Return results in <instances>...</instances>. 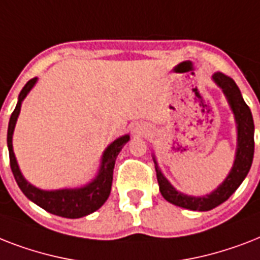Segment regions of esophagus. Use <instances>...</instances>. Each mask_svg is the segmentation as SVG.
Here are the masks:
<instances>
[{
    "label": "esophagus",
    "instance_id": "obj_1",
    "mask_svg": "<svg viewBox=\"0 0 260 260\" xmlns=\"http://www.w3.org/2000/svg\"><path fill=\"white\" fill-rule=\"evenodd\" d=\"M135 132H136V134H140V128H135Z\"/></svg>",
    "mask_w": 260,
    "mask_h": 260
}]
</instances>
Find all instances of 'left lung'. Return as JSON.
Masks as SVG:
<instances>
[{
	"instance_id": "8db88e82",
	"label": "left lung",
	"mask_w": 260,
	"mask_h": 260,
	"mask_svg": "<svg viewBox=\"0 0 260 260\" xmlns=\"http://www.w3.org/2000/svg\"><path fill=\"white\" fill-rule=\"evenodd\" d=\"M213 79L214 82L221 87L228 98V102L234 110L235 118L238 122V152H236V159H235L234 167H232L230 175L222 182V185L218 186L217 189L209 196L189 197V196L181 194L174 189L167 182L166 178L162 175L158 165H155L159 190H160L163 198L166 201L171 202L173 205L190 210H200V212L213 209L226 201L236 191L240 183L244 181V178L247 177L251 165H252V159H254V120H252L250 108L244 102L238 85L231 77L225 75L221 71H217L213 74Z\"/></svg>"
}]
</instances>
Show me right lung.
I'll return each mask as SVG.
<instances>
[{"label":"right lung","mask_w":260,"mask_h":260,"mask_svg":"<svg viewBox=\"0 0 260 260\" xmlns=\"http://www.w3.org/2000/svg\"><path fill=\"white\" fill-rule=\"evenodd\" d=\"M36 82V78L29 79L26 85L22 87L21 93L18 95V102L14 108L13 113L10 116L9 126H8V148H9V162L10 169L14 175V179L17 182L18 187L21 191L29 198L30 201H34L36 205L43 208L47 212L52 214L60 216L66 218H79L87 214L93 213L98 208L104 205V202L108 200L110 194V187H112V181H113V169L114 162L117 158L118 152L121 151L128 140L129 136L125 135L122 138L114 140L104 152L102 156L101 170L98 173L97 178L91 183L82 187V189H64V190H55V191H44V190L36 189L35 186L22 178L21 173L18 170L17 162L14 158L13 147H12V135H13L16 120L20 113L21 108V101L25 98V95L29 93V90Z\"/></svg>","instance_id":"add662e5"}]
</instances>
